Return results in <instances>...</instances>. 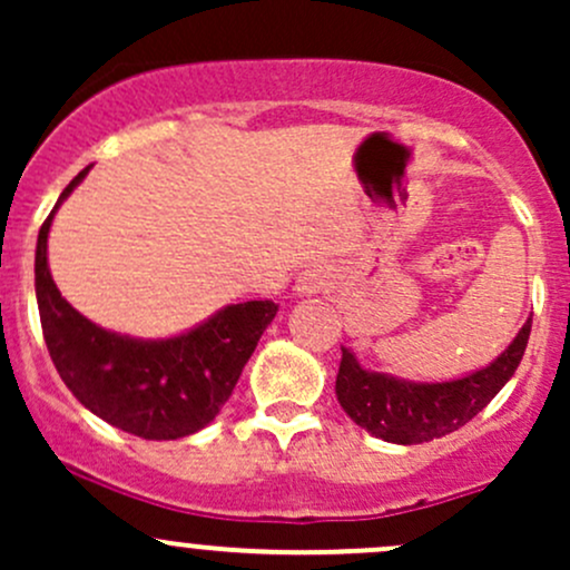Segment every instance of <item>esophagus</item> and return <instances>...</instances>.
I'll list each match as a JSON object with an SVG mask.
<instances>
[{"label":"esophagus","instance_id":"34e87169","mask_svg":"<svg viewBox=\"0 0 570 570\" xmlns=\"http://www.w3.org/2000/svg\"><path fill=\"white\" fill-rule=\"evenodd\" d=\"M332 281H335V276H332L330 267L313 265V267H307V271L299 273L297 284H294V292H297L299 297H313V294H322L330 289Z\"/></svg>","mask_w":570,"mask_h":570}]
</instances>
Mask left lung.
Masks as SVG:
<instances>
[{
  "label": "left lung",
  "instance_id": "8db88e82",
  "mask_svg": "<svg viewBox=\"0 0 570 570\" xmlns=\"http://www.w3.org/2000/svg\"><path fill=\"white\" fill-rule=\"evenodd\" d=\"M531 337V318L522 324L507 351L488 367L444 383L399 381L385 372L364 370L348 348H343L337 372V402L351 421L372 436L394 444H421L440 440L469 423L520 367Z\"/></svg>",
  "mask_w": 570,
  "mask_h": 570
}]
</instances>
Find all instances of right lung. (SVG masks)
I'll return each instance as SVG.
<instances>
[{
    "label": "right lung",
    "instance_id": "1",
    "mask_svg": "<svg viewBox=\"0 0 570 570\" xmlns=\"http://www.w3.org/2000/svg\"><path fill=\"white\" fill-rule=\"evenodd\" d=\"M90 171L82 168L39 227L35 286L39 322L58 375L101 421L141 440H179L217 417L233 394L278 305H227L185 335L139 340L107 332L75 311L48 267V233L63 198Z\"/></svg>",
    "mask_w": 570,
    "mask_h": 570
}]
</instances>
